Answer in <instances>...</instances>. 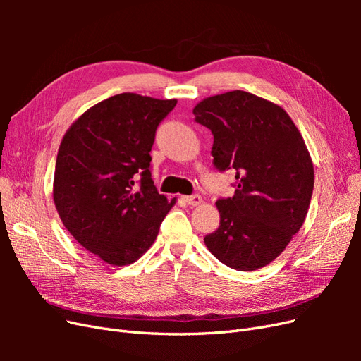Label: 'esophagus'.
<instances>
[{
  "mask_svg": "<svg viewBox=\"0 0 361 361\" xmlns=\"http://www.w3.org/2000/svg\"><path fill=\"white\" fill-rule=\"evenodd\" d=\"M183 202L190 204V206H199L203 200L199 194H192V195H185L183 197Z\"/></svg>",
  "mask_w": 361,
  "mask_h": 361,
  "instance_id": "obj_1",
  "label": "esophagus"
}]
</instances>
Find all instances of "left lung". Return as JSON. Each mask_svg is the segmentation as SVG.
Returning a JSON list of instances; mask_svg holds the SVG:
<instances>
[{
    "mask_svg": "<svg viewBox=\"0 0 361 361\" xmlns=\"http://www.w3.org/2000/svg\"><path fill=\"white\" fill-rule=\"evenodd\" d=\"M192 114L214 135V166L236 170L235 195L215 203L220 227L204 244L228 268H264L309 211L314 171L302 135L280 105L243 90L206 97Z\"/></svg>",
    "mask_w": 361,
    "mask_h": 361,
    "instance_id": "8db88e82",
    "label": "left lung"
}]
</instances>
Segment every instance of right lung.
Returning <instances> with one entry per match:
<instances>
[{"instance_id": "obj_1", "label": "right lung", "mask_w": 361, "mask_h": 361, "mask_svg": "<svg viewBox=\"0 0 361 361\" xmlns=\"http://www.w3.org/2000/svg\"><path fill=\"white\" fill-rule=\"evenodd\" d=\"M176 104L120 93L89 108L61 140L54 203L76 243L106 264L143 256L176 203L158 192L150 174L157 128Z\"/></svg>"}]
</instances>
